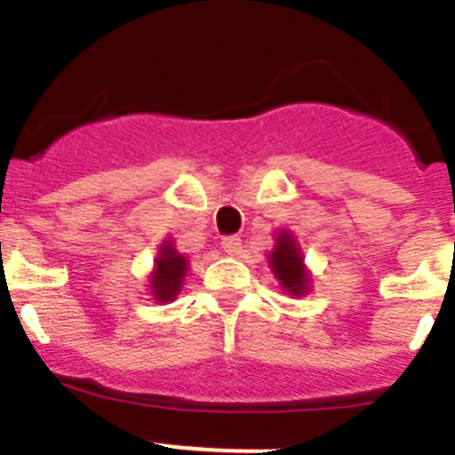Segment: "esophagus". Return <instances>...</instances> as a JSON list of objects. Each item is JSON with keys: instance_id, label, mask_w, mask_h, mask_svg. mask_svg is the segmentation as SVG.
I'll return each instance as SVG.
<instances>
[{"instance_id": "34e87169", "label": "esophagus", "mask_w": 455, "mask_h": 455, "mask_svg": "<svg viewBox=\"0 0 455 455\" xmlns=\"http://www.w3.org/2000/svg\"><path fill=\"white\" fill-rule=\"evenodd\" d=\"M220 246H223V251L228 252V255H236V252L241 251V236H236V235L223 236Z\"/></svg>"}]
</instances>
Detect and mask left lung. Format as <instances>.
Here are the masks:
<instances>
[{"mask_svg": "<svg viewBox=\"0 0 455 455\" xmlns=\"http://www.w3.org/2000/svg\"><path fill=\"white\" fill-rule=\"evenodd\" d=\"M271 268L277 280H280V284L284 287V291L293 293V296L305 293V289H307V273L303 268V257H300L299 248H296L293 236H289L287 232L277 235L275 251L271 252Z\"/></svg>", "mask_w": 455, "mask_h": 455, "instance_id": "obj_1", "label": "left lung"}]
</instances>
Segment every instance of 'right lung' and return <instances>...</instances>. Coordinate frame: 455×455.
I'll list each match as a JSON object with an SVG mask.
<instances>
[{
    "instance_id": "obj_1",
    "label": "right lung",
    "mask_w": 455,
    "mask_h": 455,
    "mask_svg": "<svg viewBox=\"0 0 455 455\" xmlns=\"http://www.w3.org/2000/svg\"><path fill=\"white\" fill-rule=\"evenodd\" d=\"M156 271L152 275V293L159 303L172 300L182 287V277L187 271V259L180 255L172 243H164L162 252L156 257Z\"/></svg>"
}]
</instances>
